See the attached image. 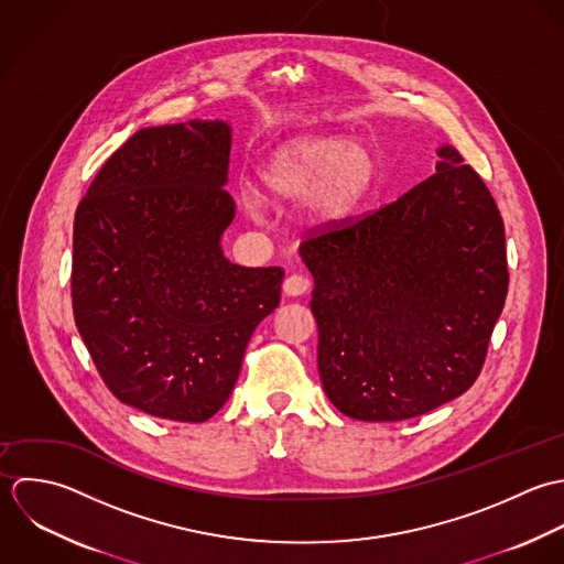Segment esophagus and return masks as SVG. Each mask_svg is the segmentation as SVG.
<instances>
[{
	"instance_id": "1",
	"label": "esophagus",
	"mask_w": 564,
	"mask_h": 564,
	"mask_svg": "<svg viewBox=\"0 0 564 564\" xmlns=\"http://www.w3.org/2000/svg\"><path fill=\"white\" fill-rule=\"evenodd\" d=\"M310 288H312V281H310L305 274H290V276L283 281V292H285L288 296H301V294H305Z\"/></svg>"
}]
</instances>
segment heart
Listing matches in <instances>:
<instances>
[{"mask_svg":"<svg viewBox=\"0 0 564 564\" xmlns=\"http://www.w3.org/2000/svg\"><path fill=\"white\" fill-rule=\"evenodd\" d=\"M375 156L341 137H301L274 148L259 167V192L272 205L303 198L314 226L344 223L368 194Z\"/></svg>","mask_w":564,"mask_h":564,"instance_id":"b5f03b06","label":"heart"}]
</instances>
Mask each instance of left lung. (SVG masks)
<instances>
[{
  "mask_svg": "<svg viewBox=\"0 0 564 564\" xmlns=\"http://www.w3.org/2000/svg\"><path fill=\"white\" fill-rule=\"evenodd\" d=\"M397 203L307 237L318 372L357 421L421 416L477 379L508 294L499 209L453 145Z\"/></svg>",
  "mask_w": 564,
  "mask_h": 564,
  "instance_id": "8db88e82",
  "label": "left lung"
}]
</instances>
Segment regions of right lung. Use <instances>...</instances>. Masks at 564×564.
I'll use <instances>...</instances> for the list:
<instances>
[{"mask_svg":"<svg viewBox=\"0 0 564 564\" xmlns=\"http://www.w3.org/2000/svg\"><path fill=\"white\" fill-rule=\"evenodd\" d=\"M230 126L141 128L109 156L74 220L72 303L115 397L205 423L232 392L254 327L281 303L283 268L230 263Z\"/></svg>","mask_w":564,"mask_h":564,"instance_id":"obj_1","label":"right lung"}]
</instances>
